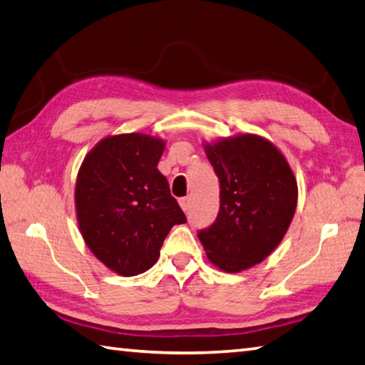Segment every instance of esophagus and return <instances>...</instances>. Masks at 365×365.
<instances>
[{
    "label": "esophagus",
    "mask_w": 365,
    "mask_h": 365,
    "mask_svg": "<svg viewBox=\"0 0 365 365\" xmlns=\"http://www.w3.org/2000/svg\"><path fill=\"white\" fill-rule=\"evenodd\" d=\"M190 202H191V200L190 197H182V200H178V204H180V207L187 212L188 209H190Z\"/></svg>",
    "instance_id": "esophagus-1"
}]
</instances>
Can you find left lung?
Here are the masks:
<instances>
[{"mask_svg":"<svg viewBox=\"0 0 365 365\" xmlns=\"http://www.w3.org/2000/svg\"><path fill=\"white\" fill-rule=\"evenodd\" d=\"M202 147L220 182V210L197 237L214 267L240 273L284 240L297 209V178L281 150L262 135L236 134Z\"/></svg>","mask_w":365,"mask_h":365,"instance_id":"8db88e82","label":"left lung"}]
</instances>
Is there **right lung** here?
Returning <instances> with one entry per match:
<instances>
[{"label":"right lung","instance_id":"1","mask_svg":"<svg viewBox=\"0 0 365 365\" xmlns=\"http://www.w3.org/2000/svg\"><path fill=\"white\" fill-rule=\"evenodd\" d=\"M165 142L142 132L102 138L78 170L79 231L97 260L119 276H135L160 258L165 236L187 222L158 170Z\"/></svg>","mask_w":365,"mask_h":365}]
</instances>
